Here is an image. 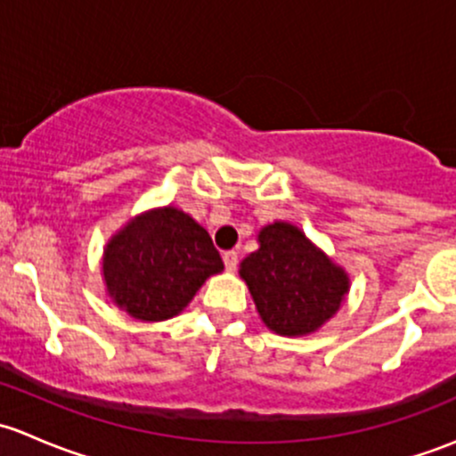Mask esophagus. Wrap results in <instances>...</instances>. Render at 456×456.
<instances>
[{
	"mask_svg": "<svg viewBox=\"0 0 456 456\" xmlns=\"http://www.w3.org/2000/svg\"><path fill=\"white\" fill-rule=\"evenodd\" d=\"M223 262H224V269H227V271H236L238 254H236V251H224Z\"/></svg>",
	"mask_w": 456,
	"mask_h": 456,
	"instance_id": "34e87169",
	"label": "esophagus"
}]
</instances>
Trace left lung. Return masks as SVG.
Here are the masks:
<instances>
[{
	"label": "left lung",
	"mask_w": 456,
	"mask_h": 456,
	"mask_svg": "<svg viewBox=\"0 0 456 456\" xmlns=\"http://www.w3.org/2000/svg\"><path fill=\"white\" fill-rule=\"evenodd\" d=\"M257 242L260 249L240 262V278L271 330L309 335L338 314L351 287L348 273L296 224H266Z\"/></svg>",
	"instance_id": "8db88e82"
}]
</instances>
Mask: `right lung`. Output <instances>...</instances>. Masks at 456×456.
<instances>
[{
	"instance_id": "1",
	"label": "right lung",
	"mask_w": 456,
	"mask_h": 456,
	"mask_svg": "<svg viewBox=\"0 0 456 456\" xmlns=\"http://www.w3.org/2000/svg\"><path fill=\"white\" fill-rule=\"evenodd\" d=\"M223 269L209 233L176 207L136 216L103 249L108 296L141 322L178 315L205 280Z\"/></svg>"
}]
</instances>
